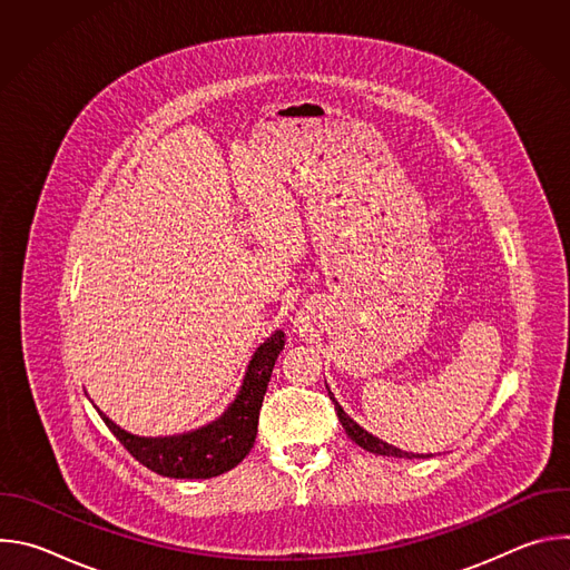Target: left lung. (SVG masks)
Instances as JSON below:
<instances>
[{
    "label": "left lung",
    "instance_id": "left-lung-1",
    "mask_svg": "<svg viewBox=\"0 0 570 570\" xmlns=\"http://www.w3.org/2000/svg\"><path fill=\"white\" fill-rule=\"evenodd\" d=\"M330 394H332V392H330ZM332 399H334V396H332ZM334 405H336V415H338V420H341L345 433H347L350 440L356 442L361 449H365V451H370V453H376V455H387V458H390V455H392V458H405V460L422 458V455H415V453H409V451H401V449H396V446H392V444H385L383 440L370 435V433L363 431L350 415H345V411L341 409L336 399H334ZM426 458H431V455H426Z\"/></svg>",
    "mask_w": 570,
    "mask_h": 570
}]
</instances>
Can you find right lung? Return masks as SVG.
I'll use <instances>...</instances> for the list:
<instances>
[{"label": "right lung", "mask_w": 570, "mask_h": 570, "mask_svg": "<svg viewBox=\"0 0 570 570\" xmlns=\"http://www.w3.org/2000/svg\"><path fill=\"white\" fill-rule=\"evenodd\" d=\"M284 343V332H275L255 352L246 381L227 413L200 431L178 438H137L121 431L104 413L99 415L124 449L159 475L185 480L220 475L236 466L255 446L264 394Z\"/></svg>", "instance_id": "obj_1"}]
</instances>
